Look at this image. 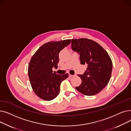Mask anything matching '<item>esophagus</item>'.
Wrapping results in <instances>:
<instances>
[{"label": "esophagus", "instance_id": "1", "mask_svg": "<svg viewBox=\"0 0 131 131\" xmlns=\"http://www.w3.org/2000/svg\"><path fill=\"white\" fill-rule=\"evenodd\" d=\"M73 77H74V75H71V74H69V77L70 78H73Z\"/></svg>", "mask_w": 131, "mask_h": 131}]
</instances>
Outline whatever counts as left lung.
Here are the masks:
<instances>
[{
  "label": "left lung",
  "mask_w": 131,
  "mask_h": 131,
  "mask_svg": "<svg viewBox=\"0 0 131 131\" xmlns=\"http://www.w3.org/2000/svg\"><path fill=\"white\" fill-rule=\"evenodd\" d=\"M72 48L80 54L81 64L86 65L83 74L78 75L82 80L77 90L85 95L100 92L108 83L113 64L107 51L95 41L86 38L72 39Z\"/></svg>",
  "instance_id": "obj_1"
}]
</instances>
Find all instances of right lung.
<instances>
[{
	"label": "right lung",
	"mask_w": 131,
	"mask_h": 131,
	"mask_svg": "<svg viewBox=\"0 0 131 131\" xmlns=\"http://www.w3.org/2000/svg\"><path fill=\"white\" fill-rule=\"evenodd\" d=\"M71 39L50 41L43 45L32 57L28 67V75L33 91L41 99L50 101L59 93L61 82L68 74H57L52 68H57L59 53L70 44Z\"/></svg>",
	"instance_id": "obj_1"
}]
</instances>
